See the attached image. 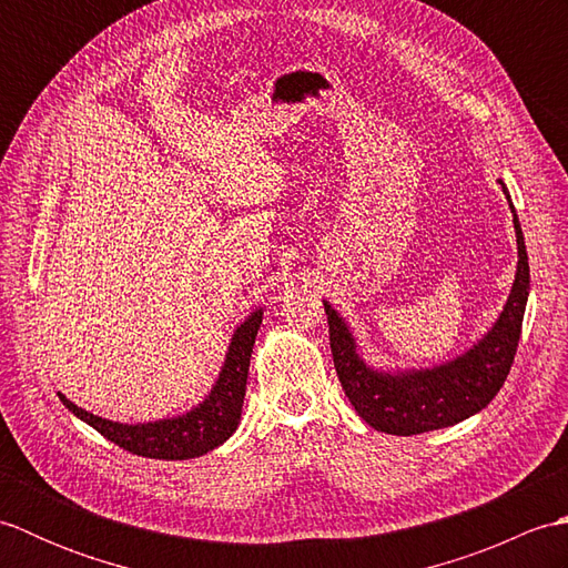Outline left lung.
<instances>
[{
    "instance_id": "obj_1",
    "label": "left lung",
    "mask_w": 568,
    "mask_h": 568,
    "mask_svg": "<svg viewBox=\"0 0 568 568\" xmlns=\"http://www.w3.org/2000/svg\"><path fill=\"white\" fill-rule=\"evenodd\" d=\"M503 185V180H500ZM505 197L510 200L503 185ZM513 224L517 236V273L508 303L490 332L474 346L434 368L378 371L356 352V339L327 300L324 312L329 322V346L342 388L373 429L397 437L452 427L484 409L503 388L520 342L525 305L529 295V263L515 207Z\"/></svg>"
}]
</instances>
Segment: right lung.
Here are the masks:
<instances>
[{"instance_id":"right-lung-1","label":"right lung","mask_w":568,"mask_h":568,"mask_svg":"<svg viewBox=\"0 0 568 568\" xmlns=\"http://www.w3.org/2000/svg\"><path fill=\"white\" fill-rule=\"evenodd\" d=\"M261 320L263 310H256L239 324L232 344H229L220 378L212 385L210 395L185 415L143 422V425H122V422L88 413V409L70 403L63 393H58V397L72 415L88 422L102 437L131 454L165 458V462H185V458L202 456L224 444L239 427L241 405H244L246 395L251 352L253 344H256Z\"/></svg>"}]
</instances>
